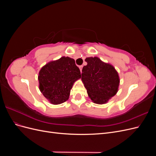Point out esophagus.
Segmentation results:
<instances>
[{"label": "esophagus", "instance_id": "obj_1", "mask_svg": "<svg viewBox=\"0 0 156 156\" xmlns=\"http://www.w3.org/2000/svg\"><path fill=\"white\" fill-rule=\"evenodd\" d=\"M83 66H79V69H80V70H81V71H82V69H83Z\"/></svg>", "mask_w": 156, "mask_h": 156}]
</instances>
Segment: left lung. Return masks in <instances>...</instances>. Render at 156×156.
<instances>
[{
    "instance_id": "left-lung-1",
    "label": "left lung",
    "mask_w": 156,
    "mask_h": 156,
    "mask_svg": "<svg viewBox=\"0 0 156 156\" xmlns=\"http://www.w3.org/2000/svg\"><path fill=\"white\" fill-rule=\"evenodd\" d=\"M87 65L82 69L81 80L91 100L103 104L116 94L120 79L115 68L98 57L85 59Z\"/></svg>"
}]
</instances>
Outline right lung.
Here are the masks:
<instances>
[{
    "label": "right lung",
    "instance_id": "right-lung-1",
    "mask_svg": "<svg viewBox=\"0 0 156 156\" xmlns=\"http://www.w3.org/2000/svg\"><path fill=\"white\" fill-rule=\"evenodd\" d=\"M81 77L75 60L63 56L41 69L38 76L40 90L52 104H60L68 100L74 82Z\"/></svg>",
    "mask_w": 156,
    "mask_h": 156
}]
</instances>
